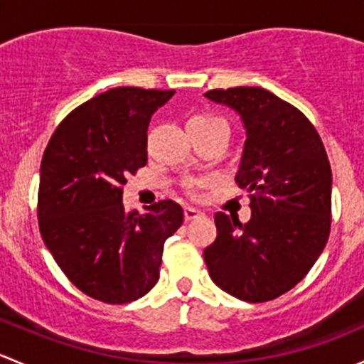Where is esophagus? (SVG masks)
<instances>
[{"instance_id":"obj_1","label":"esophagus","mask_w":364,"mask_h":364,"mask_svg":"<svg viewBox=\"0 0 364 364\" xmlns=\"http://www.w3.org/2000/svg\"><path fill=\"white\" fill-rule=\"evenodd\" d=\"M185 220L186 222H190V220H196V218H199L200 215H203V213L199 211V209H196V208H185Z\"/></svg>"}]
</instances>
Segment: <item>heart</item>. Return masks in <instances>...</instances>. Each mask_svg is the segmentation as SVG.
Listing matches in <instances>:
<instances>
[{
  "label": "heart",
  "mask_w": 364,
  "mask_h": 364,
  "mask_svg": "<svg viewBox=\"0 0 364 364\" xmlns=\"http://www.w3.org/2000/svg\"><path fill=\"white\" fill-rule=\"evenodd\" d=\"M190 121H197V123H208V124H222V127H225V121H223L222 117L215 116V114H199V116H193ZM200 186H204L203 179H190V181L186 183V190H188L190 196L193 197L199 196Z\"/></svg>",
  "instance_id": "heart-1"
}]
</instances>
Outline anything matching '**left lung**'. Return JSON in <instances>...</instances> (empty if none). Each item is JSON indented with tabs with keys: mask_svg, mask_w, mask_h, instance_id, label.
I'll use <instances>...</instances> for the list:
<instances>
[{
	"mask_svg": "<svg viewBox=\"0 0 364 364\" xmlns=\"http://www.w3.org/2000/svg\"><path fill=\"white\" fill-rule=\"evenodd\" d=\"M205 97L241 114L247 141L236 183L252 218L216 213V240L204 250L222 291L264 303L299 284L331 232V165L321 135L299 109L262 87L211 90Z\"/></svg>",
	"mask_w": 364,
	"mask_h": 364,
	"instance_id": "left-lung-1",
	"label": "left lung"
}]
</instances>
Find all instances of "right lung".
Wrapping results in <instances>:
<instances>
[{"label": "right lung", "mask_w": 364, "mask_h": 364, "mask_svg": "<svg viewBox=\"0 0 364 364\" xmlns=\"http://www.w3.org/2000/svg\"><path fill=\"white\" fill-rule=\"evenodd\" d=\"M174 90L114 87L73 109L50 135L38 186L40 234L65 277L93 299L124 304L151 291L164 243L183 223L174 200L146 215L123 185L148 161V124Z\"/></svg>", "instance_id": "1"}]
</instances>
